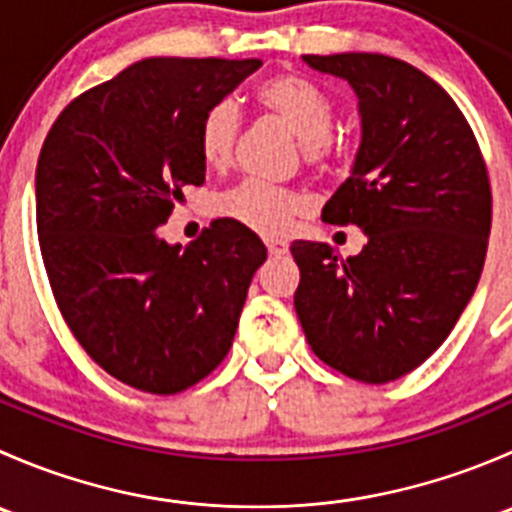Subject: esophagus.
<instances>
[{
  "mask_svg": "<svg viewBox=\"0 0 512 512\" xmlns=\"http://www.w3.org/2000/svg\"><path fill=\"white\" fill-rule=\"evenodd\" d=\"M265 245H267V252H270L272 257H282V255H287V252H289L287 242H282V240H267Z\"/></svg>",
  "mask_w": 512,
  "mask_h": 512,
  "instance_id": "esophagus-1",
  "label": "esophagus"
}]
</instances>
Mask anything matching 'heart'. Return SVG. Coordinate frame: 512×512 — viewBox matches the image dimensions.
<instances>
[{"mask_svg":"<svg viewBox=\"0 0 512 512\" xmlns=\"http://www.w3.org/2000/svg\"><path fill=\"white\" fill-rule=\"evenodd\" d=\"M257 101L304 143V158L309 163L324 158L329 136L334 131L337 106L322 86L307 76L277 74L262 81L257 89ZM240 126V108L230 98L205 108L198 123V151L208 168H230ZM215 210L223 218L235 220L260 235H282L289 223L307 210V200L297 190L277 188L262 180H242L215 198Z\"/></svg>","mask_w":512,"mask_h":512,"instance_id":"obj_1","label":"heart"}]
</instances>
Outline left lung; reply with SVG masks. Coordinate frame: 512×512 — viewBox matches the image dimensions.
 Wrapping results in <instances>:
<instances>
[{
	"label": "left lung",
	"instance_id": "obj_1",
	"mask_svg": "<svg viewBox=\"0 0 512 512\" xmlns=\"http://www.w3.org/2000/svg\"><path fill=\"white\" fill-rule=\"evenodd\" d=\"M304 61L359 96V153L322 220L361 227L366 245L337 262L329 245L294 240V309L324 364L386 384L446 342L476 292L493 213L488 168L461 108L416 66L356 51Z\"/></svg>",
	"mask_w": 512,
	"mask_h": 512
}]
</instances>
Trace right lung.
<instances>
[{"mask_svg": "<svg viewBox=\"0 0 512 512\" xmlns=\"http://www.w3.org/2000/svg\"><path fill=\"white\" fill-rule=\"evenodd\" d=\"M260 59L153 56L76 96L36 163L41 260L66 327L106 374L170 396L218 369L267 247L218 218L185 250L160 227L205 183L198 123Z\"/></svg>", "mask_w": 512, "mask_h": 512, "instance_id": "obj_1", "label": "right lung"}]
</instances>
